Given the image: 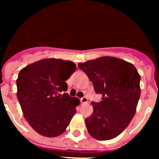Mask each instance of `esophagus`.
<instances>
[{"instance_id":"esophagus-1","label":"esophagus","mask_w":159,"mask_h":159,"mask_svg":"<svg viewBox=\"0 0 159 159\" xmlns=\"http://www.w3.org/2000/svg\"><path fill=\"white\" fill-rule=\"evenodd\" d=\"M80 102L82 103H86V102H88V98L87 97H83L80 99Z\"/></svg>"}]
</instances>
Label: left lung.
Masks as SVG:
<instances>
[{
  "instance_id": "left-lung-1",
  "label": "left lung",
  "mask_w": 159,
  "mask_h": 159,
  "mask_svg": "<svg viewBox=\"0 0 159 159\" xmlns=\"http://www.w3.org/2000/svg\"><path fill=\"white\" fill-rule=\"evenodd\" d=\"M78 66L92 82L95 92L102 96L99 102H92V115L85 119L88 133L98 140L117 137L135 114L141 94L140 75L132 64L111 57Z\"/></svg>"
}]
</instances>
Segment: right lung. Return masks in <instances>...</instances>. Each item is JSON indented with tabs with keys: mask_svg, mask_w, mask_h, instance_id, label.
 I'll return each instance as SVG.
<instances>
[{
	"mask_svg": "<svg viewBox=\"0 0 159 159\" xmlns=\"http://www.w3.org/2000/svg\"><path fill=\"white\" fill-rule=\"evenodd\" d=\"M76 65L69 60L43 59L20 71L17 99L23 115L33 130L52 138L62 134L76 113L80 99L66 92L65 82Z\"/></svg>",
	"mask_w": 159,
	"mask_h": 159,
	"instance_id": "1",
	"label": "right lung"
}]
</instances>
